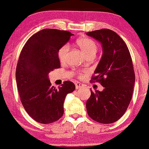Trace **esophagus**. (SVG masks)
<instances>
[{"mask_svg": "<svg viewBox=\"0 0 149 149\" xmlns=\"http://www.w3.org/2000/svg\"><path fill=\"white\" fill-rule=\"evenodd\" d=\"M75 85H76V89H78V88H83V87H84V85L79 83V82H76V83H75Z\"/></svg>", "mask_w": 149, "mask_h": 149, "instance_id": "esophagus-1", "label": "esophagus"}]
</instances>
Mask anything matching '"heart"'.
<instances>
[{
    "label": "heart",
    "instance_id": "obj_1",
    "mask_svg": "<svg viewBox=\"0 0 149 149\" xmlns=\"http://www.w3.org/2000/svg\"><path fill=\"white\" fill-rule=\"evenodd\" d=\"M76 45L81 49L82 52L84 53L86 57L92 55L95 56L97 51V42L92 39L89 38H82L78 39L76 41ZM68 51H69V47L67 45L61 46L59 49L57 55L61 62H64L66 60ZM77 76L79 78H81L83 75L81 73H78Z\"/></svg>",
    "mask_w": 149,
    "mask_h": 149
}]
</instances>
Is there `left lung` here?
I'll return each mask as SVG.
<instances>
[{"label":"left lung","instance_id":"8db88e82","mask_svg":"<svg viewBox=\"0 0 149 149\" xmlns=\"http://www.w3.org/2000/svg\"><path fill=\"white\" fill-rule=\"evenodd\" d=\"M86 34L102 45V57L90 82H99L104 88L102 92L90 90L87 111L100 123H113L124 115L132 97L135 74L130 53L113 31L103 29Z\"/></svg>","mask_w":149,"mask_h":149}]
</instances>
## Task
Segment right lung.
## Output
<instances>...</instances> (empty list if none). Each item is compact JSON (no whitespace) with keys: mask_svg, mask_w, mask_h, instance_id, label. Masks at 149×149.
<instances>
[{"mask_svg":"<svg viewBox=\"0 0 149 149\" xmlns=\"http://www.w3.org/2000/svg\"><path fill=\"white\" fill-rule=\"evenodd\" d=\"M71 36L67 31L42 29L29 38L20 53L16 68L20 100L27 113L40 123L49 124L60 118L65 97L76 89L69 80L57 89L48 78L51 71L61 66L58 50Z\"/></svg>","mask_w":149,"mask_h":149,"instance_id":"1","label":"right lung"}]
</instances>
